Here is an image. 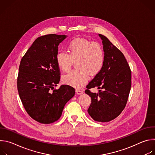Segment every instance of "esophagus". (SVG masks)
Wrapping results in <instances>:
<instances>
[{
    "label": "esophagus",
    "mask_w": 155,
    "mask_h": 155,
    "mask_svg": "<svg viewBox=\"0 0 155 155\" xmlns=\"http://www.w3.org/2000/svg\"><path fill=\"white\" fill-rule=\"evenodd\" d=\"M75 92H76L77 94H83V91L80 90L79 89H76Z\"/></svg>",
    "instance_id": "obj_1"
}]
</instances>
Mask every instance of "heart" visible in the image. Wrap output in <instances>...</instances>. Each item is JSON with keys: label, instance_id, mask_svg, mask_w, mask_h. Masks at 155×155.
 <instances>
[{"label": "heart", "instance_id": "b5f03b06", "mask_svg": "<svg viewBox=\"0 0 155 155\" xmlns=\"http://www.w3.org/2000/svg\"><path fill=\"white\" fill-rule=\"evenodd\" d=\"M68 54L60 52L56 54V61L58 68L63 72L71 69L75 61L76 69L62 77L65 84L80 87L90 76H95L102 70L105 62V53L100 44L83 38L71 41L67 46Z\"/></svg>", "mask_w": 155, "mask_h": 155}]
</instances>
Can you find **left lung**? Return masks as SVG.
I'll list each match as a JSON object with an SVG mask.
<instances>
[{
	"instance_id": "left-lung-1",
	"label": "left lung",
	"mask_w": 155,
	"mask_h": 155,
	"mask_svg": "<svg viewBox=\"0 0 155 155\" xmlns=\"http://www.w3.org/2000/svg\"><path fill=\"white\" fill-rule=\"evenodd\" d=\"M102 40L105 62L101 72L86 86L85 93L91 98L87 112L96 121L108 122L116 118L124 110L131 87V71L123 54L104 35ZM97 87L98 94L89 89Z\"/></svg>"
}]
</instances>
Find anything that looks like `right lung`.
Listing matches in <instances>:
<instances>
[{
	"label": "right lung",
	"instance_id": "1",
	"mask_svg": "<svg viewBox=\"0 0 155 155\" xmlns=\"http://www.w3.org/2000/svg\"><path fill=\"white\" fill-rule=\"evenodd\" d=\"M65 35L48 34L38 37L22 58L17 87L26 111L43 124L59 119L64 107L75 95V89L63 84L54 90L60 80L56 57Z\"/></svg>",
	"mask_w": 155,
	"mask_h": 155
}]
</instances>
